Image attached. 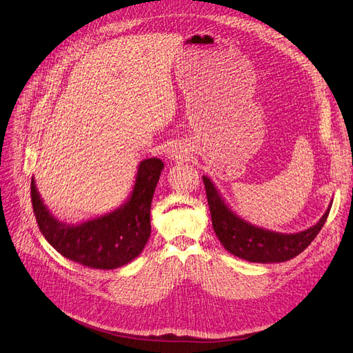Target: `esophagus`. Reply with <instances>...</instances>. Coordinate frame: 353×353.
<instances>
[{"instance_id":"obj_1","label":"esophagus","mask_w":353,"mask_h":353,"mask_svg":"<svg viewBox=\"0 0 353 353\" xmlns=\"http://www.w3.org/2000/svg\"><path fill=\"white\" fill-rule=\"evenodd\" d=\"M175 157H176V154H175ZM172 158H174V154H172Z\"/></svg>"}]
</instances>
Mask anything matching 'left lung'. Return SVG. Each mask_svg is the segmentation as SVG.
<instances>
[{
  "label": "left lung",
  "instance_id": "left-lung-1",
  "mask_svg": "<svg viewBox=\"0 0 353 353\" xmlns=\"http://www.w3.org/2000/svg\"><path fill=\"white\" fill-rule=\"evenodd\" d=\"M203 181L211 213V223H213V229L220 243L232 255L248 262L278 263L300 255L321 230L332 207L330 203L326 213L307 230L297 233H279L259 228V225L252 224L237 216L229 204L224 201L211 179L203 176Z\"/></svg>",
  "mask_w": 353,
  "mask_h": 353
}]
</instances>
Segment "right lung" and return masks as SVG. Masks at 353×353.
Listing matches in <instances>:
<instances>
[{
    "label": "right lung",
    "instance_id": "obj_1",
    "mask_svg": "<svg viewBox=\"0 0 353 353\" xmlns=\"http://www.w3.org/2000/svg\"><path fill=\"white\" fill-rule=\"evenodd\" d=\"M163 162L139 163L133 190L119 208L79 224L59 221L48 210L32 178V204L41 234L62 256L94 270H116L140 255L150 236V205Z\"/></svg>",
    "mask_w": 353,
    "mask_h": 353
}]
</instances>
